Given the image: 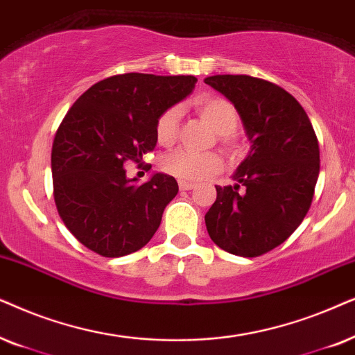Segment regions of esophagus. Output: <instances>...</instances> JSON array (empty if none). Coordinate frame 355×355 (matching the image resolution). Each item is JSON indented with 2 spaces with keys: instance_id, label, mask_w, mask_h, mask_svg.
Listing matches in <instances>:
<instances>
[{
  "instance_id": "34e87169",
  "label": "esophagus",
  "mask_w": 355,
  "mask_h": 355,
  "mask_svg": "<svg viewBox=\"0 0 355 355\" xmlns=\"http://www.w3.org/2000/svg\"><path fill=\"white\" fill-rule=\"evenodd\" d=\"M178 187H180V190H193V188H195L196 185H195V183H191V182L180 180V182H178Z\"/></svg>"
}]
</instances>
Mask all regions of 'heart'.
I'll list each match as a JSON object with an SVG mask.
<instances>
[{
	"mask_svg": "<svg viewBox=\"0 0 355 355\" xmlns=\"http://www.w3.org/2000/svg\"><path fill=\"white\" fill-rule=\"evenodd\" d=\"M196 112L202 120L216 130L219 144L230 160H239L245 154V143L235 133L240 125V113L232 102L222 97H206L196 102ZM155 139L162 146H172L180 133V110L168 107L160 113L154 126ZM160 167L165 173L183 182H201L211 175L220 172L224 160L214 150L193 153L178 149L165 154L160 159Z\"/></svg>",
	"mask_w": 355,
	"mask_h": 355,
	"instance_id": "heart-1",
	"label": "heart"
}]
</instances>
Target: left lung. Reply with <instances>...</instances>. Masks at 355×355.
Returning a JSON list of instances; mask_svg holds the SVG:
<instances>
[{
  "mask_svg": "<svg viewBox=\"0 0 355 355\" xmlns=\"http://www.w3.org/2000/svg\"><path fill=\"white\" fill-rule=\"evenodd\" d=\"M206 84L237 107L248 157L235 185L216 187L206 212L212 242L237 257L271 252L294 234L311 206L320 173V146L304 107L276 84L245 74H217Z\"/></svg>",
  "mask_w": 355,
  "mask_h": 355,
  "instance_id": "left-lung-1",
  "label": "left lung"
}]
</instances>
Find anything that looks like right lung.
Wrapping results in <instances>:
<instances>
[{
  "instance_id": "1",
  "label": "right lung",
  "mask_w": 355,
  "mask_h": 355,
  "mask_svg": "<svg viewBox=\"0 0 355 355\" xmlns=\"http://www.w3.org/2000/svg\"><path fill=\"white\" fill-rule=\"evenodd\" d=\"M195 76L116 74L89 87L56 130L53 198L61 220L84 247L105 258L138 252L153 239L178 183L165 173L136 183L125 164L154 150L165 108L195 87Z\"/></svg>"
}]
</instances>
